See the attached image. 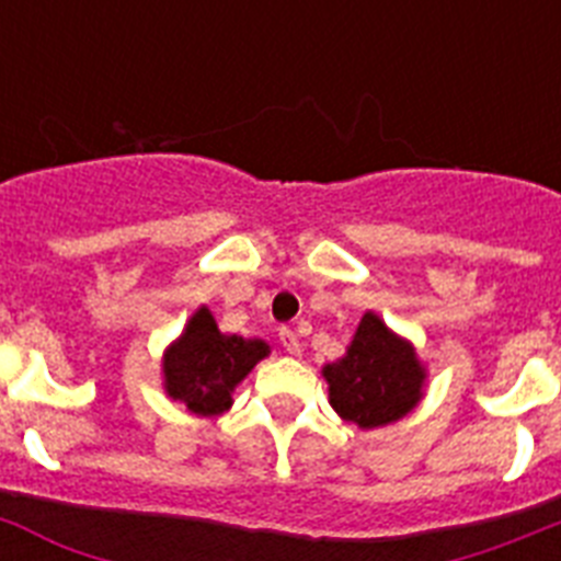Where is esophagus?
<instances>
[{
	"label": "esophagus",
	"mask_w": 561,
	"mask_h": 561,
	"mask_svg": "<svg viewBox=\"0 0 561 561\" xmlns=\"http://www.w3.org/2000/svg\"><path fill=\"white\" fill-rule=\"evenodd\" d=\"M279 344H282V347H285L287 355H301L299 335H296L290 328H282L279 330Z\"/></svg>",
	"instance_id": "obj_1"
}]
</instances>
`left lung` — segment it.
<instances>
[{
    "label": "left lung",
    "mask_w": 561,
    "mask_h": 561,
    "mask_svg": "<svg viewBox=\"0 0 561 561\" xmlns=\"http://www.w3.org/2000/svg\"><path fill=\"white\" fill-rule=\"evenodd\" d=\"M324 378L335 412L362 428L398 421L423 396V369L415 350L389 333L375 313L364 316L347 355L328 364Z\"/></svg>",
    "instance_id": "1"
}]
</instances>
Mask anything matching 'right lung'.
<instances>
[{
    "label": "right lung",
    "instance_id": "right-lung-1",
    "mask_svg": "<svg viewBox=\"0 0 561 561\" xmlns=\"http://www.w3.org/2000/svg\"><path fill=\"white\" fill-rule=\"evenodd\" d=\"M267 355L260 339L222 335L206 308L188 321L186 333L165 353V392L194 415H220L231 407L233 387Z\"/></svg>",
    "mask_w": 561,
    "mask_h": 561
}]
</instances>
